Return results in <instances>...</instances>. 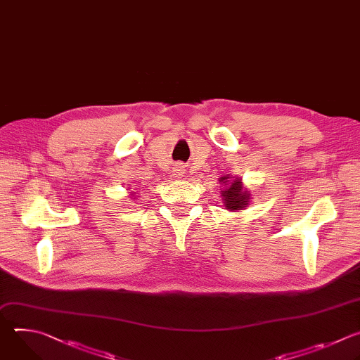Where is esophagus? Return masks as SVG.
I'll return each mask as SVG.
<instances>
[{"label":"esophagus","instance_id":"esophagus-1","mask_svg":"<svg viewBox=\"0 0 360 360\" xmlns=\"http://www.w3.org/2000/svg\"><path fill=\"white\" fill-rule=\"evenodd\" d=\"M173 173H174V177H181L184 174V167L181 165H179V166L174 167Z\"/></svg>","mask_w":360,"mask_h":360}]
</instances>
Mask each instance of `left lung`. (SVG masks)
I'll use <instances>...</instances> for the list:
<instances>
[{
  "label": "left lung",
  "instance_id": "1",
  "mask_svg": "<svg viewBox=\"0 0 360 360\" xmlns=\"http://www.w3.org/2000/svg\"><path fill=\"white\" fill-rule=\"evenodd\" d=\"M219 181L223 187L220 194H221L226 210L231 212H237V211L245 210V207L250 205L251 191L244 186L241 177L224 174L223 177L219 179Z\"/></svg>",
  "mask_w": 360,
  "mask_h": 360
}]
</instances>
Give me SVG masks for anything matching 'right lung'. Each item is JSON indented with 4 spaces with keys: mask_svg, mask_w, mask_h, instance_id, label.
<instances>
[{
    "mask_svg": "<svg viewBox=\"0 0 360 360\" xmlns=\"http://www.w3.org/2000/svg\"><path fill=\"white\" fill-rule=\"evenodd\" d=\"M134 194H136V193H134V191H130V197H131V198H134V200H136V198H137V197H136V195H134Z\"/></svg>",
    "mask_w": 360,
    "mask_h": 360,
    "instance_id": "right-lung-1",
    "label": "right lung"
}]
</instances>
